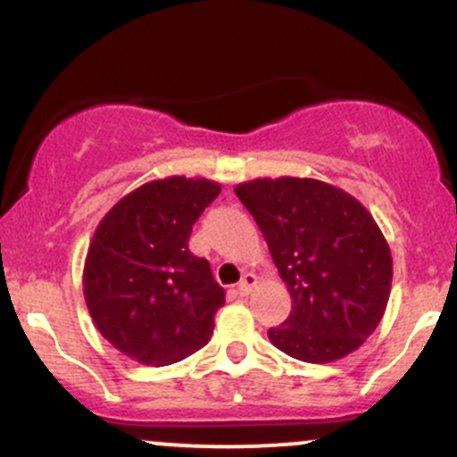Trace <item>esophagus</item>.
<instances>
[{
  "mask_svg": "<svg viewBox=\"0 0 457 457\" xmlns=\"http://www.w3.org/2000/svg\"><path fill=\"white\" fill-rule=\"evenodd\" d=\"M258 286V277L253 275V272H246L243 277V281L238 283V295L240 296H249L251 292H253V287Z\"/></svg>",
  "mask_w": 457,
  "mask_h": 457,
  "instance_id": "1",
  "label": "esophagus"
}]
</instances>
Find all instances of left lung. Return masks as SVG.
Wrapping results in <instances>:
<instances>
[{"instance_id":"obj_1","label":"left lung","mask_w":457,"mask_h":457,"mask_svg":"<svg viewBox=\"0 0 457 457\" xmlns=\"http://www.w3.org/2000/svg\"><path fill=\"white\" fill-rule=\"evenodd\" d=\"M269 243L292 312L269 339L305 363L354 353L385 316L393 262L361 202L312 178H258L234 188Z\"/></svg>"}]
</instances>
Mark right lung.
Wrapping results in <instances>:
<instances>
[{"label":"right lung","mask_w":457,"mask_h":457,"mask_svg":"<svg viewBox=\"0 0 457 457\" xmlns=\"http://www.w3.org/2000/svg\"><path fill=\"white\" fill-rule=\"evenodd\" d=\"M221 187L206 178L152 180L103 217L87 249L83 295L113 348L161 367L208 344L225 290L188 251L193 223Z\"/></svg>","instance_id":"1"}]
</instances>
